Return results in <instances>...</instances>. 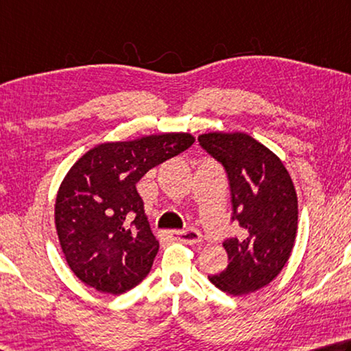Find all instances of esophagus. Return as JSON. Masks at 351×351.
<instances>
[{
  "label": "esophagus",
  "mask_w": 351,
  "mask_h": 351,
  "mask_svg": "<svg viewBox=\"0 0 351 351\" xmlns=\"http://www.w3.org/2000/svg\"><path fill=\"white\" fill-rule=\"evenodd\" d=\"M170 234L178 241L184 242V244H199L202 241V234L195 230V228H189V230H182V232H170Z\"/></svg>",
  "instance_id": "esophagus-1"
}]
</instances>
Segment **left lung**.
<instances>
[{
    "label": "left lung",
    "mask_w": 351,
    "mask_h": 351,
    "mask_svg": "<svg viewBox=\"0 0 351 351\" xmlns=\"http://www.w3.org/2000/svg\"><path fill=\"white\" fill-rule=\"evenodd\" d=\"M197 141L224 165L232 190L233 221L241 238L224 242L228 265L210 282L244 296L275 279L289 261L298 232V196L278 155L242 132L202 133Z\"/></svg>",
    "instance_id": "1"
}]
</instances>
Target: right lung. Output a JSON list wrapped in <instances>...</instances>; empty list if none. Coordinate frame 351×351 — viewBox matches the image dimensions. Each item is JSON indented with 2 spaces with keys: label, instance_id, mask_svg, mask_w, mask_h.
I'll return each mask as SVG.
<instances>
[{
  "label": "right lung",
  "instance_id": "add662e5",
  "mask_svg": "<svg viewBox=\"0 0 351 351\" xmlns=\"http://www.w3.org/2000/svg\"><path fill=\"white\" fill-rule=\"evenodd\" d=\"M195 143L184 132L103 143L62 180L55 226L67 264L86 285L123 295L149 275L159 250L136 182Z\"/></svg>",
  "mask_w": 351,
  "mask_h": 351
}]
</instances>
